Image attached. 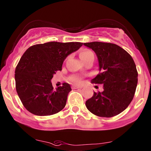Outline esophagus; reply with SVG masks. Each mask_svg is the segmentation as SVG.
Here are the masks:
<instances>
[{
	"mask_svg": "<svg viewBox=\"0 0 151 151\" xmlns=\"http://www.w3.org/2000/svg\"><path fill=\"white\" fill-rule=\"evenodd\" d=\"M71 88H72V89H77V88H80L81 86L80 85H73L72 86H71Z\"/></svg>",
	"mask_w": 151,
	"mask_h": 151,
	"instance_id": "esophagus-1",
	"label": "esophagus"
}]
</instances>
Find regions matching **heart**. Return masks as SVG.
Returning <instances> with one entry per match:
<instances>
[{"label": "heart", "instance_id": "obj_1", "mask_svg": "<svg viewBox=\"0 0 151 151\" xmlns=\"http://www.w3.org/2000/svg\"><path fill=\"white\" fill-rule=\"evenodd\" d=\"M93 53L92 51H90V50H83V51H82L80 53V58L81 59L83 60L85 59V58H86L87 57L90 56V55H93ZM71 81H73V82H80L81 81V79L80 77H73L72 78H71Z\"/></svg>", "mask_w": 151, "mask_h": 151}]
</instances>
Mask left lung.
Returning a JSON list of instances; mask_svg holds the SVG:
<instances>
[{
  "label": "left lung",
  "instance_id": "8db88e82",
  "mask_svg": "<svg viewBox=\"0 0 151 151\" xmlns=\"http://www.w3.org/2000/svg\"><path fill=\"white\" fill-rule=\"evenodd\" d=\"M96 53L99 74L92 83L103 84L104 91L96 93L85 103L91 113L101 117H112L122 113L134 98L137 74L134 60L127 52L110 42H85Z\"/></svg>",
  "mask_w": 151,
  "mask_h": 151
}]
</instances>
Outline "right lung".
Returning a JSON list of instances; mask_svg holds the SVG:
<instances>
[{"instance_id": "obj_1", "label": "right lung", "mask_w": 151, "mask_h": 151, "mask_svg": "<svg viewBox=\"0 0 151 151\" xmlns=\"http://www.w3.org/2000/svg\"><path fill=\"white\" fill-rule=\"evenodd\" d=\"M82 42H48L29 47L15 70L16 90L25 109L37 116H50L61 111L71 89L69 84L54 90L51 79L62 69L65 58Z\"/></svg>"}]
</instances>
